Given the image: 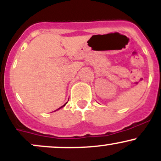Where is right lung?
<instances>
[{"mask_svg": "<svg viewBox=\"0 0 161 161\" xmlns=\"http://www.w3.org/2000/svg\"><path fill=\"white\" fill-rule=\"evenodd\" d=\"M66 104H64V106H65V105H66ZM64 106H62V107H64ZM62 107H61V108H62Z\"/></svg>", "mask_w": 161, "mask_h": 161, "instance_id": "right-lung-1", "label": "right lung"}]
</instances>
